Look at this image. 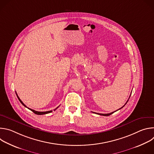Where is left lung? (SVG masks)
<instances>
[{"label": "left lung", "mask_w": 154, "mask_h": 154, "mask_svg": "<svg viewBox=\"0 0 154 154\" xmlns=\"http://www.w3.org/2000/svg\"><path fill=\"white\" fill-rule=\"evenodd\" d=\"M130 98V97H129ZM128 100L127 101V102L125 103V105L122 106V107H121V108H119V109H121L122 108H123L125 105V104L127 103V102H128ZM119 109H118V110H119ZM118 110H116V111H118ZM116 111H115V112H116ZM112 112V113H108V114H102V113H96V114H98V115H102V116H109V115H112V114H113L114 112Z\"/></svg>", "instance_id": "1"}]
</instances>
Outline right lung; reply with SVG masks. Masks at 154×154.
I'll return each mask as SVG.
<instances>
[{
    "instance_id": "obj_1",
    "label": "right lung",
    "mask_w": 154,
    "mask_h": 154,
    "mask_svg": "<svg viewBox=\"0 0 154 154\" xmlns=\"http://www.w3.org/2000/svg\"><path fill=\"white\" fill-rule=\"evenodd\" d=\"M16 96H17V98H18V99H19V100L20 101V102L23 104L24 106H26V108H27L28 109H30V110L32 111V112H33L35 114H36V115H45V114H48V113H51V112H52V110H51V111H48V112H37V111H35V110H34V109H30V108H28V107H27V106L21 101V100L19 99V97H18V96H17V93H16ZM58 107L57 108H58ZM57 108H55L54 110H55V109H57Z\"/></svg>"
}]
</instances>
